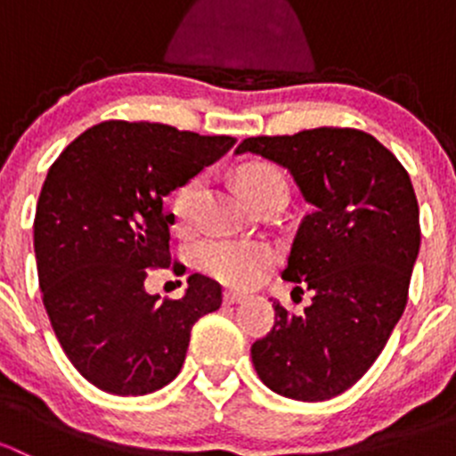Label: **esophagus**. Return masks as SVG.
Returning a JSON list of instances; mask_svg holds the SVG:
<instances>
[{
	"label": "esophagus",
	"instance_id": "34e87169",
	"mask_svg": "<svg viewBox=\"0 0 456 456\" xmlns=\"http://www.w3.org/2000/svg\"><path fill=\"white\" fill-rule=\"evenodd\" d=\"M247 300V293H240V291H227L224 293V302L227 305H238V302Z\"/></svg>",
	"mask_w": 456,
	"mask_h": 456
}]
</instances>
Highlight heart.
<instances>
[{
  "instance_id": "b5f03b06",
  "label": "heart",
  "mask_w": 456,
  "mask_h": 456,
  "mask_svg": "<svg viewBox=\"0 0 456 456\" xmlns=\"http://www.w3.org/2000/svg\"><path fill=\"white\" fill-rule=\"evenodd\" d=\"M240 185L249 202L256 196L265 194L266 190L278 185H287L282 174L275 167L265 163L249 165L242 169ZM207 200V178L199 174L190 181L183 183L181 190L174 196V214L183 227H194L200 220L202 207ZM271 249L262 242L236 240V238H216L209 240L200 251L202 266L209 271L214 278L224 284H236V287H247L256 282L271 262Z\"/></svg>"
}]
</instances>
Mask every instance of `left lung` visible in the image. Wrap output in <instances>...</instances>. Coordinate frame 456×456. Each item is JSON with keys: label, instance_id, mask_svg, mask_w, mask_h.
Wrapping results in <instances>:
<instances>
[{"label": "left lung", "instance_id": "left-lung-1", "mask_svg": "<svg viewBox=\"0 0 456 456\" xmlns=\"http://www.w3.org/2000/svg\"><path fill=\"white\" fill-rule=\"evenodd\" d=\"M247 151L287 169L311 205L282 278L314 297L302 315L273 302V329L251 346L254 369L282 397H338L370 369L406 309L421 242L411 176L351 127L254 136L236 154Z\"/></svg>", "mask_w": 456, "mask_h": 456}]
</instances>
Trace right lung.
<instances>
[{
    "label": "right lung",
    "instance_id": "add662e5",
    "mask_svg": "<svg viewBox=\"0 0 456 456\" xmlns=\"http://www.w3.org/2000/svg\"><path fill=\"white\" fill-rule=\"evenodd\" d=\"M233 136L160 123L105 121L48 169L35 214L41 296L68 360L105 393L147 395L178 375L199 317L220 309V284L187 278L181 300L145 291L169 256L174 214L163 199L227 154Z\"/></svg>",
    "mask_w": 456,
    "mask_h": 456
}]
</instances>
